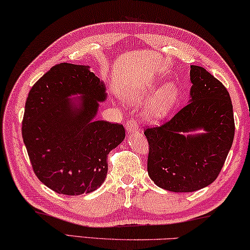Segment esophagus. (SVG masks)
Wrapping results in <instances>:
<instances>
[{
	"label": "esophagus",
	"mask_w": 250,
	"mask_h": 250,
	"mask_svg": "<svg viewBox=\"0 0 250 250\" xmlns=\"http://www.w3.org/2000/svg\"><path fill=\"white\" fill-rule=\"evenodd\" d=\"M125 130L129 134H131V133L139 131V125H138L137 122H134V121H128V124L125 125Z\"/></svg>",
	"instance_id": "obj_1"
}]
</instances>
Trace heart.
Segmentation results:
<instances>
[{"mask_svg":"<svg viewBox=\"0 0 250 250\" xmlns=\"http://www.w3.org/2000/svg\"><path fill=\"white\" fill-rule=\"evenodd\" d=\"M156 82H148L142 86L121 84L118 86V94L129 104H139L146 101L156 88ZM180 96L179 86L176 82H168L161 85L150 99L145 110V117L149 121H159L166 118L176 105Z\"/></svg>","mask_w":250,"mask_h":250,"instance_id":"obj_1","label":"heart"}]
</instances>
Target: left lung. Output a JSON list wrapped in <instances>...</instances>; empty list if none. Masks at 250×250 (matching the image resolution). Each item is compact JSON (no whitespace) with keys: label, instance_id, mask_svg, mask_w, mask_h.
Listing matches in <instances>:
<instances>
[{"label":"left lung","instance_id":"1","mask_svg":"<svg viewBox=\"0 0 250 250\" xmlns=\"http://www.w3.org/2000/svg\"><path fill=\"white\" fill-rule=\"evenodd\" d=\"M190 81L188 104L165 125L145 130L148 175L172 192H192L212 184L235 134L232 104L223 83L198 65L190 66Z\"/></svg>","mask_w":250,"mask_h":250}]
</instances>
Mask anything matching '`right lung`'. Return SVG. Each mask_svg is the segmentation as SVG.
Returning <instances> with one entry per match:
<instances>
[{
    "label": "right lung",
    "instance_id": "right-lung-1",
    "mask_svg": "<svg viewBox=\"0 0 250 250\" xmlns=\"http://www.w3.org/2000/svg\"><path fill=\"white\" fill-rule=\"evenodd\" d=\"M105 99L104 83L90 66L71 63L52 66L30 90L23 141L34 173L53 191L78 196L104 184L108 154L125 137L122 125L96 120Z\"/></svg>",
    "mask_w": 250,
    "mask_h": 250
}]
</instances>
